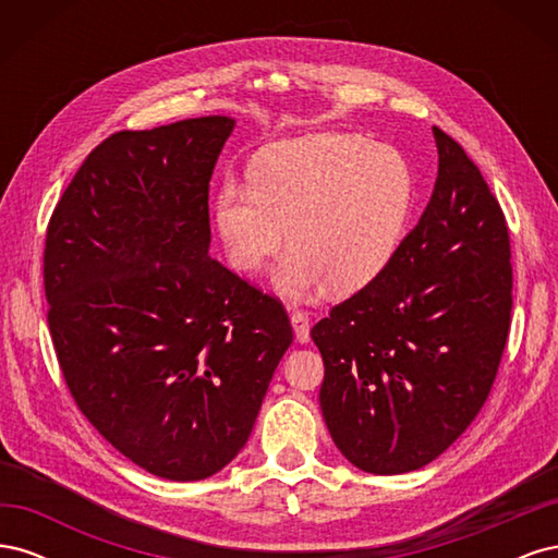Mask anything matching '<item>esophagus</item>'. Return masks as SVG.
<instances>
[{
  "label": "esophagus",
  "mask_w": 558,
  "mask_h": 558,
  "mask_svg": "<svg viewBox=\"0 0 558 558\" xmlns=\"http://www.w3.org/2000/svg\"><path fill=\"white\" fill-rule=\"evenodd\" d=\"M291 324H293V330H295V340L307 342L310 340V316H307V312L295 310L291 314Z\"/></svg>",
  "instance_id": "34e87169"
}]
</instances>
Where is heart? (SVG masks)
<instances>
[{
	"label": "heart",
	"instance_id": "heart-1",
	"mask_svg": "<svg viewBox=\"0 0 558 558\" xmlns=\"http://www.w3.org/2000/svg\"><path fill=\"white\" fill-rule=\"evenodd\" d=\"M414 207V174L396 148L320 132L256 160L251 189L226 181L214 226L234 272L256 275L283 246L277 289L293 300L359 291L391 263Z\"/></svg>",
	"mask_w": 558,
	"mask_h": 558
}]
</instances>
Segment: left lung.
Here are the masks:
<instances>
[{
  "label": "left lung",
  "mask_w": 558,
  "mask_h": 558,
  "mask_svg": "<svg viewBox=\"0 0 558 558\" xmlns=\"http://www.w3.org/2000/svg\"><path fill=\"white\" fill-rule=\"evenodd\" d=\"M437 179L384 272L312 328L332 442L373 475L435 461L492 393L512 324L510 232L480 167L433 128Z\"/></svg>",
  "instance_id": "obj_1"
}]
</instances>
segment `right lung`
<instances>
[{
  "label": "right lung",
  "mask_w": 558,
  "mask_h": 558,
  "mask_svg": "<svg viewBox=\"0 0 558 558\" xmlns=\"http://www.w3.org/2000/svg\"><path fill=\"white\" fill-rule=\"evenodd\" d=\"M234 121L189 118L95 146L46 230L48 328L105 440L195 482L246 445L293 342L279 298L209 256V179Z\"/></svg>",
  "instance_id": "add662e5"
}]
</instances>
